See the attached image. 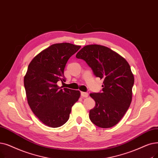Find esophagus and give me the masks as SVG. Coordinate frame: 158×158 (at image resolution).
Masks as SVG:
<instances>
[{
    "mask_svg": "<svg viewBox=\"0 0 158 158\" xmlns=\"http://www.w3.org/2000/svg\"><path fill=\"white\" fill-rule=\"evenodd\" d=\"M81 94L83 98H88V93H87V92H81Z\"/></svg>",
    "mask_w": 158,
    "mask_h": 158,
    "instance_id": "1",
    "label": "esophagus"
}]
</instances>
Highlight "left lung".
Listing matches in <instances>:
<instances>
[{"instance_id":"left-lung-1","label":"left lung","mask_w":158,"mask_h":158,"mask_svg":"<svg viewBox=\"0 0 158 158\" xmlns=\"http://www.w3.org/2000/svg\"><path fill=\"white\" fill-rule=\"evenodd\" d=\"M76 57L83 59L95 76L103 79L102 93L90 94L95 102L90 119L101 128L117 125L132 102L134 77L129 64L118 53L98 44L84 46Z\"/></svg>"}]
</instances>
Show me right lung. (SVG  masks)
I'll list each match as a JSON object with an SVG mask.
<instances>
[{
    "label": "right lung",
    "mask_w": 158,
    "mask_h": 158,
    "mask_svg": "<svg viewBox=\"0 0 158 158\" xmlns=\"http://www.w3.org/2000/svg\"><path fill=\"white\" fill-rule=\"evenodd\" d=\"M80 48L68 43L52 44L37 54L28 65L24 78L28 103L38 119L50 127L66 123L72 106L80 97L79 90L57 85L58 81L65 82L66 64Z\"/></svg>",
    "instance_id": "1"
}]
</instances>
